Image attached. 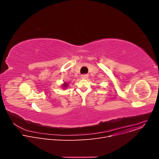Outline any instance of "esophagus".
<instances>
[{
	"label": "esophagus",
	"instance_id": "34e87169",
	"mask_svg": "<svg viewBox=\"0 0 159 159\" xmlns=\"http://www.w3.org/2000/svg\"><path fill=\"white\" fill-rule=\"evenodd\" d=\"M88 75L87 74H84V75H81V78L82 79H87L88 78Z\"/></svg>",
	"mask_w": 159,
	"mask_h": 159
}]
</instances>
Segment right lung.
<instances>
[{
  "mask_svg": "<svg viewBox=\"0 0 159 159\" xmlns=\"http://www.w3.org/2000/svg\"><path fill=\"white\" fill-rule=\"evenodd\" d=\"M67 86H68V84H67L66 82H65V83L63 84V88H66V87H67Z\"/></svg>",
  "mask_w": 159,
  "mask_h": 159,
  "instance_id": "add662e5",
  "label": "right lung"
}]
</instances>
